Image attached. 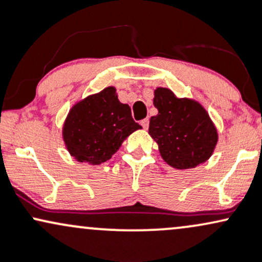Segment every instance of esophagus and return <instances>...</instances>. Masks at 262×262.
Wrapping results in <instances>:
<instances>
[{
	"mask_svg": "<svg viewBox=\"0 0 262 262\" xmlns=\"http://www.w3.org/2000/svg\"><path fill=\"white\" fill-rule=\"evenodd\" d=\"M141 126H142L143 128H148V125H149V120L148 119H143V120H141Z\"/></svg>",
	"mask_w": 262,
	"mask_h": 262,
	"instance_id": "obj_1",
	"label": "esophagus"
}]
</instances>
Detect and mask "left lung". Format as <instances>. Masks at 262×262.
Returning <instances> with one entry per match:
<instances>
[{"instance_id":"1","label":"left lung","mask_w":262,"mask_h":262,"mask_svg":"<svg viewBox=\"0 0 262 262\" xmlns=\"http://www.w3.org/2000/svg\"><path fill=\"white\" fill-rule=\"evenodd\" d=\"M153 104L158 114L149 120L148 134L158 143L162 158L175 169H191L207 161L218 132L205 107L162 87L155 91Z\"/></svg>"}]
</instances>
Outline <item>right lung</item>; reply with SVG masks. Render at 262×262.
Returning <instances> with one entry per match:
<instances>
[{
    "mask_svg": "<svg viewBox=\"0 0 262 262\" xmlns=\"http://www.w3.org/2000/svg\"><path fill=\"white\" fill-rule=\"evenodd\" d=\"M142 128L132 119L127 104L120 103L116 89L106 87L70 110L62 137L70 155L92 165L109 161L132 132Z\"/></svg>",
    "mask_w": 262,
    "mask_h": 262,
    "instance_id": "1",
    "label": "right lung"
}]
</instances>
